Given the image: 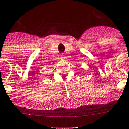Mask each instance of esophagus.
I'll return each instance as SVG.
<instances>
[{
	"mask_svg": "<svg viewBox=\"0 0 129 129\" xmlns=\"http://www.w3.org/2000/svg\"><path fill=\"white\" fill-rule=\"evenodd\" d=\"M61 59H65V57H64V55L63 54L61 55Z\"/></svg>",
	"mask_w": 129,
	"mask_h": 129,
	"instance_id": "obj_1",
	"label": "esophagus"
}]
</instances>
